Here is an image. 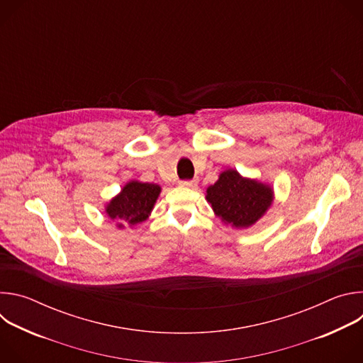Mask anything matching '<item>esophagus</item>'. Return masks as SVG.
Listing matches in <instances>:
<instances>
[{
	"label": "esophagus",
	"mask_w": 363,
	"mask_h": 363,
	"mask_svg": "<svg viewBox=\"0 0 363 363\" xmlns=\"http://www.w3.org/2000/svg\"><path fill=\"white\" fill-rule=\"evenodd\" d=\"M179 185L181 186H184V188H196L198 186V181L196 179H191V181H181L179 182Z\"/></svg>",
	"instance_id": "obj_1"
}]
</instances>
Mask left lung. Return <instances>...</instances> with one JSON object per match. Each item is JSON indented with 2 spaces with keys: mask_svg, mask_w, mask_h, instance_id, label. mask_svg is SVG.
<instances>
[{
  "mask_svg": "<svg viewBox=\"0 0 363 363\" xmlns=\"http://www.w3.org/2000/svg\"><path fill=\"white\" fill-rule=\"evenodd\" d=\"M206 201L214 213L235 228H247L262 218L273 202V189L254 179L242 178L237 171H224L206 189Z\"/></svg>",
  "mask_w": 363,
  "mask_h": 363,
  "instance_id": "left-lung-1",
  "label": "left lung"
}]
</instances>
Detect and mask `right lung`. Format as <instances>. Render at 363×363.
<instances>
[{
    "label": "right lung",
    "instance_id": "add662e5",
    "mask_svg": "<svg viewBox=\"0 0 363 363\" xmlns=\"http://www.w3.org/2000/svg\"><path fill=\"white\" fill-rule=\"evenodd\" d=\"M161 186L157 184L132 181L106 206V213L119 228L143 223L157 202Z\"/></svg>",
    "mask_w": 363,
    "mask_h": 363
}]
</instances>
